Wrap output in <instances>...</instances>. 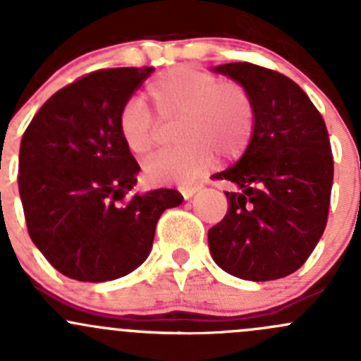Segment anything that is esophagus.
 <instances>
[{
  "label": "esophagus",
  "instance_id": "esophagus-1",
  "mask_svg": "<svg viewBox=\"0 0 361 361\" xmlns=\"http://www.w3.org/2000/svg\"><path fill=\"white\" fill-rule=\"evenodd\" d=\"M197 190H199L197 187H185V188H180V192H181V195H183V199H190L192 195H194Z\"/></svg>",
  "mask_w": 361,
  "mask_h": 361
}]
</instances>
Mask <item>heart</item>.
Masks as SVG:
<instances>
[{"instance_id":"1","label":"heart","mask_w":361,"mask_h":361,"mask_svg":"<svg viewBox=\"0 0 361 361\" xmlns=\"http://www.w3.org/2000/svg\"><path fill=\"white\" fill-rule=\"evenodd\" d=\"M148 96L164 123L178 120L174 136L181 143L145 166L152 183H190L209 169L214 151L232 160L250 147L257 113L243 83L181 64L155 76L148 83ZM118 130L136 157H148L157 147L159 122L140 97L122 104Z\"/></svg>"}]
</instances>
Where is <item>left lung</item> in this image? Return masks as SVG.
<instances>
[{
    "label": "left lung",
    "mask_w": 361,
    "mask_h": 361,
    "mask_svg": "<svg viewBox=\"0 0 361 361\" xmlns=\"http://www.w3.org/2000/svg\"><path fill=\"white\" fill-rule=\"evenodd\" d=\"M248 89L255 133L227 180V214L209 228L213 260L228 274L271 281L300 269L329 220L334 155L322 113L288 76L251 63L214 68Z\"/></svg>",
    "instance_id": "obj_1"
}]
</instances>
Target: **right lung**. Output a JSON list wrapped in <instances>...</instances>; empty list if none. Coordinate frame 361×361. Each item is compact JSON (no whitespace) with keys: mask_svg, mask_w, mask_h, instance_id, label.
<instances>
[{"mask_svg":"<svg viewBox=\"0 0 361 361\" xmlns=\"http://www.w3.org/2000/svg\"><path fill=\"white\" fill-rule=\"evenodd\" d=\"M150 73L110 68L80 76L39 108L20 141L29 238L76 281H111L140 267L160 214L183 201L173 188L127 199L140 166L120 136L118 113Z\"/></svg>","mask_w":361,"mask_h":361,"instance_id":"obj_1","label":"right lung"}]
</instances>
